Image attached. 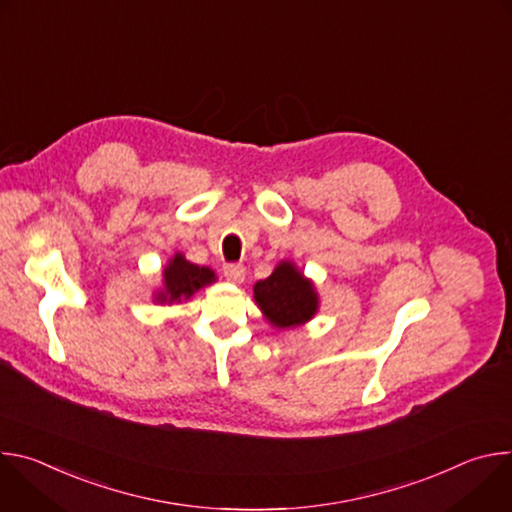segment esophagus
Listing matches in <instances>:
<instances>
[{"label":"esophagus","instance_id":"obj_1","mask_svg":"<svg viewBox=\"0 0 512 512\" xmlns=\"http://www.w3.org/2000/svg\"><path fill=\"white\" fill-rule=\"evenodd\" d=\"M225 277L233 283H241L245 279V267L241 263H229L225 265Z\"/></svg>","mask_w":512,"mask_h":512}]
</instances>
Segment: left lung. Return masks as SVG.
<instances>
[{
  "label": "left lung",
  "instance_id": "left-lung-1",
  "mask_svg": "<svg viewBox=\"0 0 512 512\" xmlns=\"http://www.w3.org/2000/svg\"><path fill=\"white\" fill-rule=\"evenodd\" d=\"M255 302L277 328L308 322L318 308V298L308 279L291 263H279L275 271L255 283Z\"/></svg>",
  "mask_w": 512,
  "mask_h": 512
}]
</instances>
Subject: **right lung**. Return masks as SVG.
Returning <instances> with one entry per match:
<instances>
[{"label":"right lung","instance_id":"right-lung-1","mask_svg":"<svg viewBox=\"0 0 512 512\" xmlns=\"http://www.w3.org/2000/svg\"><path fill=\"white\" fill-rule=\"evenodd\" d=\"M214 281V273L208 267H198L186 261L180 253L164 269V289L158 294L160 302L188 300L202 285Z\"/></svg>","mask_w":512,"mask_h":512}]
</instances>
